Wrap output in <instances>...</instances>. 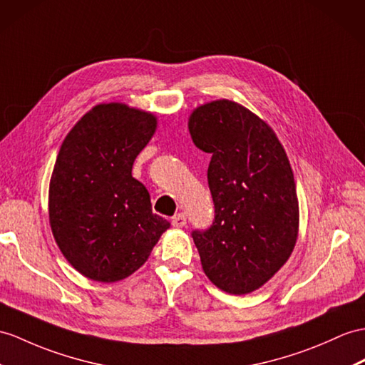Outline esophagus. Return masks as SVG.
Masks as SVG:
<instances>
[{
  "label": "esophagus",
  "mask_w": 365,
  "mask_h": 365,
  "mask_svg": "<svg viewBox=\"0 0 365 365\" xmlns=\"http://www.w3.org/2000/svg\"><path fill=\"white\" fill-rule=\"evenodd\" d=\"M172 225L175 227H184L185 225H187V218H185L184 213H178V215H175L172 218Z\"/></svg>",
  "instance_id": "obj_1"
}]
</instances>
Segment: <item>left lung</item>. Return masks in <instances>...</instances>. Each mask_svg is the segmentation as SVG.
<instances>
[{"instance_id": "8db88e82", "label": "left lung", "mask_w": 365, "mask_h": 365, "mask_svg": "<svg viewBox=\"0 0 365 365\" xmlns=\"http://www.w3.org/2000/svg\"><path fill=\"white\" fill-rule=\"evenodd\" d=\"M193 144L210 153L207 182L215 218L193 230L202 269L229 294L263 287L287 263L299 232L294 175L272 128L232 101H213L189 118Z\"/></svg>"}]
</instances>
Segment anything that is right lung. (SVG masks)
<instances>
[{
    "instance_id": "1",
    "label": "right lung",
    "mask_w": 365,
    "mask_h": 365,
    "mask_svg": "<svg viewBox=\"0 0 365 365\" xmlns=\"http://www.w3.org/2000/svg\"><path fill=\"white\" fill-rule=\"evenodd\" d=\"M156 123L152 113L101 103L60 147L49 184V223L61 254L88 279L128 277L170 227L152 212L145 185L131 176Z\"/></svg>"
}]
</instances>
